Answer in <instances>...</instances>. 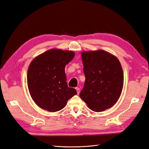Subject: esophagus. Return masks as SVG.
I'll return each instance as SVG.
<instances>
[{"mask_svg": "<svg viewBox=\"0 0 149 149\" xmlns=\"http://www.w3.org/2000/svg\"><path fill=\"white\" fill-rule=\"evenodd\" d=\"M75 89H76L77 93V94L79 95V93H80V88H79V87H77Z\"/></svg>", "mask_w": 149, "mask_h": 149, "instance_id": "1", "label": "esophagus"}]
</instances>
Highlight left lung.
Instances as JSON below:
<instances>
[{
  "mask_svg": "<svg viewBox=\"0 0 149 149\" xmlns=\"http://www.w3.org/2000/svg\"><path fill=\"white\" fill-rule=\"evenodd\" d=\"M85 81L81 99L92 111L102 112L117 102L123 86V72L118 58L98 49L81 53Z\"/></svg>",
  "mask_w": 149,
  "mask_h": 149,
  "instance_id": "left-lung-1",
  "label": "left lung"
}]
</instances>
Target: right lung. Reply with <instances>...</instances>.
<instances>
[{
    "instance_id": "add662e5",
    "label": "right lung",
    "mask_w": 149,
    "mask_h": 149,
    "mask_svg": "<svg viewBox=\"0 0 149 149\" xmlns=\"http://www.w3.org/2000/svg\"><path fill=\"white\" fill-rule=\"evenodd\" d=\"M73 51L50 49L36 56L27 70V82L32 100L49 112L63 109L77 91L66 81L65 65L74 57Z\"/></svg>"
}]
</instances>
